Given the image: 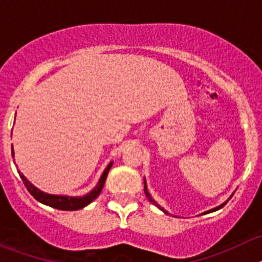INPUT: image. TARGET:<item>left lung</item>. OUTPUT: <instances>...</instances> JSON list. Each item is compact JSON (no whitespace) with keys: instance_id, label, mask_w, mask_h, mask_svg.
Returning a JSON list of instances; mask_svg holds the SVG:
<instances>
[{"instance_id":"1","label":"left lung","mask_w":262,"mask_h":262,"mask_svg":"<svg viewBox=\"0 0 262 262\" xmlns=\"http://www.w3.org/2000/svg\"><path fill=\"white\" fill-rule=\"evenodd\" d=\"M144 194H146V196L148 198V199H149V202H150V203H153V204H156V205H157V203H156V202H155V200H153V199H152V198H150L149 192H148V190H147V186H146V181H144ZM227 203H228V200H227V202H226V203H223V204H222V205H219V207H218V208H214V209H212V210H209V213H210V212H215V210L221 209V208H223V207H224V205H226V204H227ZM157 207H158V208H160V209H161V210H163V209H162V208H161V207H160V205H157ZM163 212H165V210H163ZM166 214H167V213H166Z\"/></svg>"}]
</instances>
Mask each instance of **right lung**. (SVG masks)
Listing matches in <instances>:
<instances>
[{"label": "right lung", "instance_id": "obj_1", "mask_svg": "<svg viewBox=\"0 0 262 262\" xmlns=\"http://www.w3.org/2000/svg\"><path fill=\"white\" fill-rule=\"evenodd\" d=\"M11 152H12V157H14V149H11ZM112 166H113V162H110L109 165H107V167L105 168L104 173L101 175V178H100V180L97 182V185L95 186L94 190H91V191H90L87 195H84V196H75V198L62 196V195H50V194H47V192L40 191V190L36 189L31 182L26 180V178L20 172V171H18V173H20L21 180H23L24 185H25V187L28 189V191L30 192V194L38 200V202L43 203V204L49 205V207L55 208V209H59V210H78V209H82V208H84L86 205H89L90 203L94 202V200L99 196L102 187H104L105 180H106L107 173H109V170L112 168Z\"/></svg>", "mask_w": 262, "mask_h": 262}]
</instances>
